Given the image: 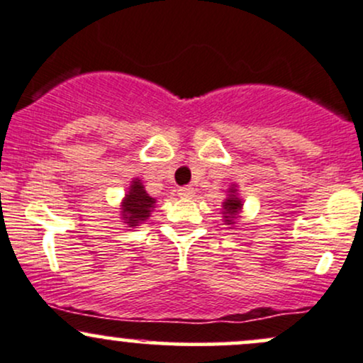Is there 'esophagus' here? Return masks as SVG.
I'll return each mask as SVG.
<instances>
[{"mask_svg":"<svg viewBox=\"0 0 363 363\" xmlns=\"http://www.w3.org/2000/svg\"><path fill=\"white\" fill-rule=\"evenodd\" d=\"M193 194H194V188H191V186L179 188V196H181V198H191Z\"/></svg>","mask_w":363,"mask_h":363,"instance_id":"esophagus-1","label":"esophagus"}]
</instances>
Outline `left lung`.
<instances>
[{"mask_svg": "<svg viewBox=\"0 0 363 363\" xmlns=\"http://www.w3.org/2000/svg\"><path fill=\"white\" fill-rule=\"evenodd\" d=\"M230 193H234V189L230 191ZM241 210V201L240 198H236L234 194H230L229 200H225L224 203V217H225V222L227 224H234V215Z\"/></svg>", "mask_w": 363, "mask_h": 363, "instance_id": "1", "label": "left lung"}]
</instances>
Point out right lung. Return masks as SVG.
I'll list each match as a JSON object with an SVG mask.
<instances>
[{
  "label": "right lung",
  "mask_w": 363,
  "mask_h": 363,
  "mask_svg": "<svg viewBox=\"0 0 363 363\" xmlns=\"http://www.w3.org/2000/svg\"><path fill=\"white\" fill-rule=\"evenodd\" d=\"M155 200L148 196L145 188H143L141 182L133 181V186H130V191L125 194V200H123L122 212L123 218L127 220L129 225H138L139 222L146 220L150 217L151 208H153Z\"/></svg>",
  "instance_id": "right-lung-1"
}]
</instances>
